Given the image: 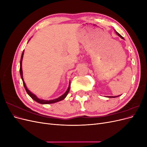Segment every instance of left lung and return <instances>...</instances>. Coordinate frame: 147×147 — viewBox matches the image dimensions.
<instances>
[{
	"mask_svg": "<svg viewBox=\"0 0 147 147\" xmlns=\"http://www.w3.org/2000/svg\"><path fill=\"white\" fill-rule=\"evenodd\" d=\"M116 33H117V35H118V36H119V37H121V38L124 39V38H123V37L121 36V35H120V34H119L118 32H117V31H116ZM118 97V96H116V97H115V96H109L108 97Z\"/></svg>",
	"mask_w": 147,
	"mask_h": 147,
	"instance_id": "left-lung-1",
	"label": "left lung"
}]
</instances>
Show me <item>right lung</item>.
<instances>
[{"label":"right lung","mask_w":147,"mask_h":147,"mask_svg":"<svg viewBox=\"0 0 147 147\" xmlns=\"http://www.w3.org/2000/svg\"><path fill=\"white\" fill-rule=\"evenodd\" d=\"M30 40V39H29ZM24 50H23V53H22V55H21V61H20V75H21V79L22 80H23V85L24 86V88L25 90L26 91V92H27L28 94H29V96L32 98V99H34L35 101H36L37 102H38V103H40L41 104H53V103H55V102H59V101H61L62 100H63L65 98V97L67 96V95L68 94V93L69 92V90H70V82L69 83V86L68 87V89L67 90V91H65V92L64 93V94L62 95L61 96L59 97L57 99H53V100H43V99H40L38 98V97L35 96V94H34L33 93L31 92L27 88V86H26V84L24 82V79H23V70H22V61H23V55H24Z\"/></svg>","instance_id":"right-lung-1"}]
</instances>
